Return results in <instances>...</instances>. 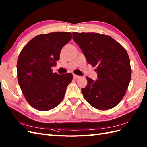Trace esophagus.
<instances>
[{"label":"esophagus","instance_id":"34e87169","mask_svg":"<svg viewBox=\"0 0 147 147\" xmlns=\"http://www.w3.org/2000/svg\"><path fill=\"white\" fill-rule=\"evenodd\" d=\"M80 76L78 75H76V74H73V78L74 79H77V78H79Z\"/></svg>","mask_w":147,"mask_h":147}]
</instances>
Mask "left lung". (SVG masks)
<instances>
[{"mask_svg": "<svg viewBox=\"0 0 147 147\" xmlns=\"http://www.w3.org/2000/svg\"><path fill=\"white\" fill-rule=\"evenodd\" d=\"M73 38L88 63L96 66L98 80L86 77L82 92L86 100L99 110L114 107L125 95L131 77L127 51L110 36L96 33H73Z\"/></svg>", "mask_w": 147, "mask_h": 147, "instance_id": "left-lung-1", "label": "left lung"}]
</instances>
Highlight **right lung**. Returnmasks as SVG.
Instances as JSON below:
<instances>
[{
	"mask_svg": "<svg viewBox=\"0 0 147 147\" xmlns=\"http://www.w3.org/2000/svg\"><path fill=\"white\" fill-rule=\"evenodd\" d=\"M71 38L70 32L42 34L31 40L19 55V85L26 101L37 110H51L64 97L73 74L59 75L51 68L59 60L62 48Z\"/></svg>",
	"mask_w": 147,
	"mask_h": 147,
	"instance_id": "right-lung-1",
	"label": "right lung"
}]
</instances>
